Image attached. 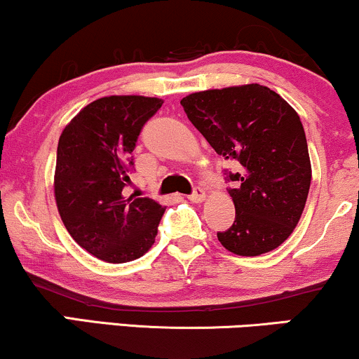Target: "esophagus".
Instances as JSON below:
<instances>
[{
    "label": "esophagus",
    "mask_w": 359,
    "mask_h": 359,
    "mask_svg": "<svg viewBox=\"0 0 359 359\" xmlns=\"http://www.w3.org/2000/svg\"><path fill=\"white\" fill-rule=\"evenodd\" d=\"M189 201L196 202V204H198V202H204V201H205V192H204V189H201V187L194 189V192L191 194V196H189Z\"/></svg>",
    "instance_id": "esophagus-1"
}]
</instances>
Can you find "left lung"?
Wrapping results in <instances>:
<instances>
[{"label":"left lung","mask_w":359,"mask_h":359,"mask_svg":"<svg viewBox=\"0 0 359 359\" xmlns=\"http://www.w3.org/2000/svg\"><path fill=\"white\" fill-rule=\"evenodd\" d=\"M180 105L215 152L236 165L227 174L236 221L217 232L221 244L248 257L279 248L299 222L311 185L299 115L259 83L191 93Z\"/></svg>","instance_id":"1"}]
</instances>
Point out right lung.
<instances>
[{"label": "right lung", "instance_id": "right-lung-1", "mask_svg": "<svg viewBox=\"0 0 359 359\" xmlns=\"http://www.w3.org/2000/svg\"><path fill=\"white\" fill-rule=\"evenodd\" d=\"M162 103L140 95L98 98L60 135L56 207L75 243L100 261H135L155 243L165 207L149 197H125L123 187L130 184L142 127Z\"/></svg>", "mask_w": 359, "mask_h": 359}]
</instances>
